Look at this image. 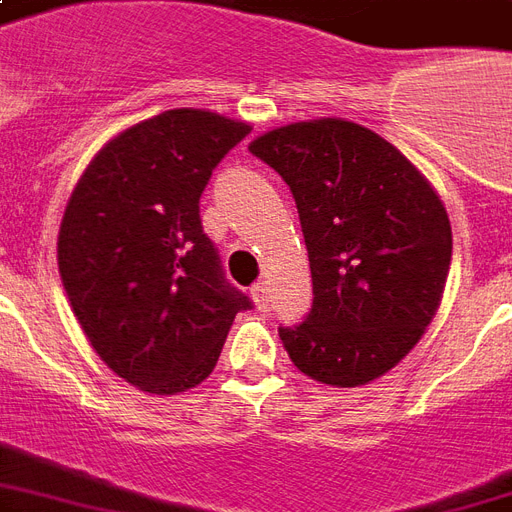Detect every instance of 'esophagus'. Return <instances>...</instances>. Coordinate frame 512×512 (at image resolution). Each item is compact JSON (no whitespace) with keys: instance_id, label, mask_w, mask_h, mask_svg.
<instances>
[{"instance_id":"34e87169","label":"esophagus","mask_w":512,"mask_h":512,"mask_svg":"<svg viewBox=\"0 0 512 512\" xmlns=\"http://www.w3.org/2000/svg\"><path fill=\"white\" fill-rule=\"evenodd\" d=\"M249 295H252V300H255V306L260 308V311L268 308V290H265L263 282L252 284V287H249Z\"/></svg>"}]
</instances>
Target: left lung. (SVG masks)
<instances>
[{
	"instance_id": "obj_1",
	"label": "left lung",
	"mask_w": 512,
	"mask_h": 512,
	"mask_svg": "<svg viewBox=\"0 0 512 512\" xmlns=\"http://www.w3.org/2000/svg\"><path fill=\"white\" fill-rule=\"evenodd\" d=\"M249 152L290 185L314 303L279 327L314 381L360 386L392 370L432 322L451 265L443 201L403 152L349 120L292 123Z\"/></svg>"
}]
</instances>
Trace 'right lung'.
Here are the masks:
<instances>
[{"label": "right lung", "mask_w": 512, "mask_h": 512, "mask_svg": "<svg viewBox=\"0 0 512 512\" xmlns=\"http://www.w3.org/2000/svg\"><path fill=\"white\" fill-rule=\"evenodd\" d=\"M247 123L169 109L136 123L85 169L58 233V271L101 360L128 384L177 395L217 365L252 300L225 279L198 201Z\"/></svg>", "instance_id": "1"}]
</instances>
